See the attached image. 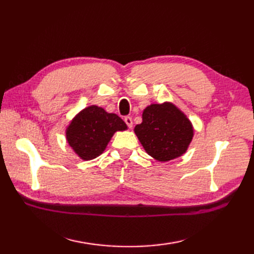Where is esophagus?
Wrapping results in <instances>:
<instances>
[{
  "label": "esophagus",
  "instance_id": "34e87169",
  "mask_svg": "<svg viewBox=\"0 0 254 254\" xmlns=\"http://www.w3.org/2000/svg\"><path fill=\"white\" fill-rule=\"evenodd\" d=\"M124 122L127 123V126L130 127V128H132V127H133V121H132V118L131 117H126L124 118Z\"/></svg>",
  "mask_w": 254,
  "mask_h": 254
}]
</instances>
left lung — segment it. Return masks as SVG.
Segmentation results:
<instances>
[{
  "instance_id": "8db88e82",
  "label": "left lung",
  "mask_w": 254,
  "mask_h": 254,
  "mask_svg": "<svg viewBox=\"0 0 254 254\" xmlns=\"http://www.w3.org/2000/svg\"><path fill=\"white\" fill-rule=\"evenodd\" d=\"M143 122L134 128L144 149L153 158L168 161L187 152L193 137L190 120L170 104H154L143 111Z\"/></svg>"
}]
</instances>
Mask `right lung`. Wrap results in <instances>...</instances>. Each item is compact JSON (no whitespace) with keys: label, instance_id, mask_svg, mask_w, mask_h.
I'll return each mask as SVG.
<instances>
[{"label":"right lung","instance_id":"add662e5","mask_svg":"<svg viewBox=\"0 0 254 254\" xmlns=\"http://www.w3.org/2000/svg\"><path fill=\"white\" fill-rule=\"evenodd\" d=\"M127 128L119 116L90 106L73 119L66 130V139L80 158L90 160L102 154L113 134Z\"/></svg>","mask_w":254,"mask_h":254}]
</instances>
